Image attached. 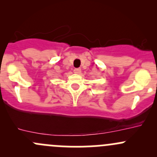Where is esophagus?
Returning a JSON list of instances; mask_svg holds the SVG:
<instances>
[{
	"label": "esophagus",
	"instance_id": "obj_1",
	"mask_svg": "<svg viewBox=\"0 0 157 157\" xmlns=\"http://www.w3.org/2000/svg\"><path fill=\"white\" fill-rule=\"evenodd\" d=\"M74 74H80V72H81V69H80V68H75L74 70Z\"/></svg>",
	"mask_w": 157,
	"mask_h": 157
}]
</instances>
